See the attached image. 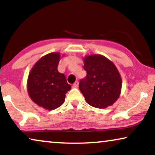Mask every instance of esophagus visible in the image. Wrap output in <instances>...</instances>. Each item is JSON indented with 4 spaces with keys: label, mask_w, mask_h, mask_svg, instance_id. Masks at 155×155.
<instances>
[{
    "label": "esophagus",
    "mask_w": 155,
    "mask_h": 155,
    "mask_svg": "<svg viewBox=\"0 0 155 155\" xmlns=\"http://www.w3.org/2000/svg\"><path fill=\"white\" fill-rule=\"evenodd\" d=\"M78 84H79V82H78V81H76L75 83L73 84V87L76 88V87H78Z\"/></svg>",
    "instance_id": "esophagus-1"
}]
</instances>
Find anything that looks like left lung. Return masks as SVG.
Returning <instances> with one entry per match:
<instances>
[{"mask_svg":"<svg viewBox=\"0 0 155 155\" xmlns=\"http://www.w3.org/2000/svg\"><path fill=\"white\" fill-rule=\"evenodd\" d=\"M86 78L79 87L87 103L93 107L104 109L114 104L121 92L122 80L114 63L99 54L83 58Z\"/></svg>","mask_w":155,"mask_h":155,"instance_id":"obj_1","label":"left lung"}]
</instances>
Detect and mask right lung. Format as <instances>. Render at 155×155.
<instances>
[{"label": "right lung", "mask_w": 155, "mask_h": 155, "mask_svg": "<svg viewBox=\"0 0 155 155\" xmlns=\"http://www.w3.org/2000/svg\"><path fill=\"white\" fill-rule=\"evenodd\" d=\"M60 53L41 57L34 65L27 79V92L31 100L46 110L56 109L63 104L65 94L71 89L64 74L58 71Z\"/></svg>", "instance_id": "add662e5"}]
</instances>
